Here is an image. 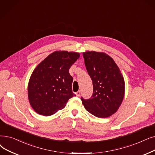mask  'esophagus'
I'll list each match as a JSON object with an SVG mask.
<instances>
[{
  "label": "esophagus",
  "instance_id": "obj_1",
  "mask_svg": "<svg viewBox=\"0 0 155 155\" xmlns=\"http://www.w3.org/2000/svg\"><path fill=\"white\" fill-rule=\"evenodd\" d=\"M75 94H76V96H77V97H79V96H80V91H78V92H77L75 93Z\"/></svg>",
  "mask_w": 155,
  "mask_h": 155
}]
</instances>
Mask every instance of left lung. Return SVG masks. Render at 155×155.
<instances>
[{"mask_svg": "<svg viewBox=\"0 0 155 155\" xmlns=\"http://www.w3.org/2000/svg\"><path fill=\"white\" fill-rule=\"evenodd\" d=\"M85 65L92 80L93 94L81 98L86 110L98 118H107L116 113L125 95V81L118 66L104 52H83Z\"/></svg>", "mask_w": 155, "mask_h": 155, "instance_id": "obj_1", "label": "left lung"}]
</instances>
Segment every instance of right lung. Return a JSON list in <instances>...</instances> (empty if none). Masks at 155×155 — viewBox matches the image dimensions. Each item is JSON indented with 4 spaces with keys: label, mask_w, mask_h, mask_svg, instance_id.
<instances>
[{
    "label": "right lung",
    "mask_w": 155,
    "mask_h": 155,
    "mask_svg": "<svg viewBox=\"0 0 155 155\" xmlns=\"http://www.w3.org/2000/svg\"><path fill=\"white\" fill-rule=\"evenodd\" d=\"M79 57L78 52L57 51L37 66L28 85L29 102L36 113L52 115L63 109L69 99L75 96L69 69Z\"/></svg>",
    "instance_id": "1"
}]
</instances>
